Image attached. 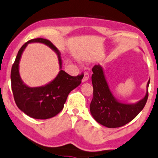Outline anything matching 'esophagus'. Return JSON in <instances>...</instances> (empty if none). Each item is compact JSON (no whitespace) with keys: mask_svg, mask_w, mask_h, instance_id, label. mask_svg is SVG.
I'll list each match as a JSON object with an SVG mask.
<instances>
[{"mask_svg":"<svg viewBox=\"0 0 158 158\" xmlns=\"http://www.w3.org/2000/svg\"><path fill=\"white\" fill-rule=\"evenodd\" d=\"M89 78V75L88 73H85L84 75H83V80H82V82L84 83V82H86L87 81H88Z\"/></svg>","mask_w":158,"mask_h":158,"instance_id":"34e87169","label":"esophagus"}]
</instances>
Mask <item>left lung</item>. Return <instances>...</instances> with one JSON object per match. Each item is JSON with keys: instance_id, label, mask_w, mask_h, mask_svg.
Listing matches in <instances>:
<instances>
[{"instance_id": "obj_1", "label": "left lung", "mask_w": 158, "mask_h": 158, "mask_svg": "<svg viewBox=\"0 0 158 158\" xmlns=\"http://www.w3.org/2000/svg\"><path fill=\"white\" fill-rule=\"evenodd\" d=\"M92 72L91 82L94 91L90 112L99 124L108 128L119 127L131 122L143 110L148 99L150 79L147 82L145 96L135 103H127L118 100L113 94L102 67L100 64L95 65Z\"/></svg>"}]
</instances>
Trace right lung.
<instances>
[{"label": "right lung", "instance_id": "obj_1", "mask_svg": "<svg viewBox=\"0 0 158 158\" xmlns=\"http://www.w3.org/2000/svg\"><path fill=\"white\" fill-rule=\"evenodd\" d=\"M42 43L49 46L56 53L60 71L52 81L39 87H30L23 82L19 72L22 52L30 43ZM61 52L49 40L37 38L29 40L19 49L11 71V90L16 105L20 110L36 119H48L55 116L64 108L68 94L81 84L83 75H69L61 69Z\"/></svg>", "mask_w": 158, "mask_h": 158}]
</instances>
